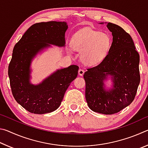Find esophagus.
Masks as SVG:
<instances>
[{"label": "esophagus", "mask_w": 148, "mask_h": 148, "mask_svg": "<svg viewBox=\"0 0 148 148\" xmlns=\"http://www.w3.org/2000/svg\"><path fill=\"white\" fill-rule=\"evenodd\" d=\"M84 72H85V71H84V70H83V69H79V71H78V74L79 75V76H82L84 75Z\"/></svg>", "instance_id": "34e87169"}]
</instances>
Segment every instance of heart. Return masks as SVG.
I'll use <instances>...</instances> for the list:
<instances>
[{
  "mask_svg": "<svg viewBox=\"0 0 148 148\" xmlns=\"http://www.w3.org/2000/svg\"><path fill=\"white\" fill-rule=\"evenodd\" d=\"M71 47L81 52L82 61L89 66H96L106 59L112 46L109 34L91 29L75 33L71 40Z\"/></svg>",
  "mask_w": 148,
  "mask_h": 148,
  "instance_id": "heart-1",
  "label": "heart"
}]
</instances>
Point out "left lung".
<instances>
[{
	"mask_svg": "<svg viewBox=\"0 0 148 148\" xmlns=\"http://www.w3.org/2000/svg\"><path fill=\"white\" fill-rule=\"evenodd\" d=\"M106 27L113 36L108 56L97 66L87 69L84 77L89 108L111 115L120 112L134 99L140 81V56L131 35L123 29L112 23H108ZM108 75L112 76L113 88L108 91L103 82Z\"/></svg>",
	"mask_w": 148,
	"mask_h": 148,
	"instance_id": "obj_1",
	"label": "left lung"
}]
</instances>
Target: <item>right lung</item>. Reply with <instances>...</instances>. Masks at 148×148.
I'll use <instances>...</instances> for the list:
<instances>
[{
	"label": "right lung",
	"instance_id": "obj_1",
	"mask_svg": "<svg viewBox=\"0 0 148 148\" xmlns=\"http://www.w3.org/2000/svg\"><path fill=\"white\" fill-rule=\"evenodd\" d=\"M66 22L47 21L32 25L15 45L8 66L12 95L22 107L31 113H50L60 106L64 95L76 78L79 67L71 65L57 70L42 83H30V66L34 56L50 44L65 46Z\"/></svg>",
	"mask_w": 148,
	"mask_h": 148
}]
</instances>
